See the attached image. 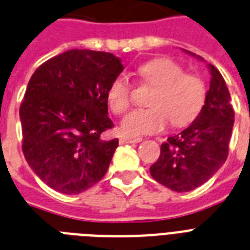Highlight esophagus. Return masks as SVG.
Wrapping results in <instances>:
<instances>
[{"label":"esophagus","mask_w":250,"mask_h":250,"mask_svg":"<svg viewBox=\"0 0 250 250\" xmlns=\"http://www.w3.org/2000/svg\"><path fill=\"white\" fill-rule=\"evenodd\" d=\"M141 137H131V136H121L119 137V143L121 144H137L141 141Z\"/></svg>","instance_id":"1"}]
</instances>
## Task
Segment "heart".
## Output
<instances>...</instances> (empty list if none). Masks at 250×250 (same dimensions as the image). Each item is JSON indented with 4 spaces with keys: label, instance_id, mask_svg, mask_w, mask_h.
<instances>
[{
    "label": "heart",
    "instance_id": "heart-1",
    "mask_svg": "<svg viewBox=\"0 0 250 250\" xmlns=\"http://www.w3.org/2000/svg\"><path fill=\"white\" fill-rule=\"evenodd\" d=\"M137 74L144 82L155 87L147 109H136L122 121L125 135L155 133L171 121L174 127L191 123L206 104L207 86L202 77L186 74L185 69L171 59H154L140 65ZM110 110L123 114L131 105L132 86L125 76H118L106 93Z\"/></svg>",
    "mask_w": 250,
    "mask_h": 250
}]
</instances>
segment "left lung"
<instances>
[{
  "instance_id": "left-lung-1",
  "label": "left lung",
  "mask_w": 250,
  "mask_h": 250,
  "mask_svg": "<svg viewBox=\"0 0 250 250\" xmlns=\"http://www.w3.org/2000/svg\"><path fill=\"white\" fill-rule=\"evenodd\" d=\"M184 51L204 62L202 56ZM207 66L210 84L200 114L188 128L162 144L159 158L150 167L155 181L177 192L191 191L208 181L229 155L235 117L231 96L218 69Z\"/></svg>"
}]
</instances>
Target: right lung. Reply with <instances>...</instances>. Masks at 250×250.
Listing matches in <instances>:
<instances>
[{
  "instance_id": "obj_1",
  "label": "right lung",
  "mask_w": 250,
  "mask_h": 250,
  "mask_svg": "<svg viewBox=\"0 0 250 250\" xmlns=\"http://www.w3.org/2000/svg\"><path fill=\"white\" fill-rule=\"evenodd\" d=\"M123 69L109 52L69 50L44 62L29 79L19 110L23 153L56 191H86L106 173L118 146V139H100L114 125L106 93Z\"/></svg>"
}]
</instances>
